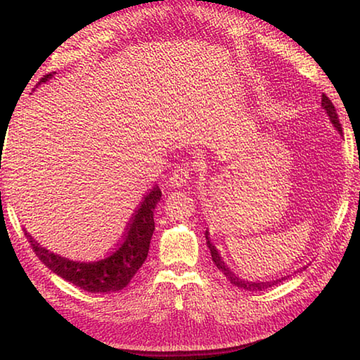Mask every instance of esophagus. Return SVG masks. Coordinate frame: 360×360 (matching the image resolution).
Here are the masks:
<instances>
[{
  "label": "esophagus",
  "instance_id": "obj_1",
  "mask_svg": "<svg viewBox=\"0 0 360 360\" xmlns=\"http://www.w3.org/2000/svg\"><path fill=\"white\" fill-rule=\"evenodd\" d=\"M191 167L188 165H181L179 168H176L174 172L169 176V186L172 187H181L186 186L188 179H191Z\"/></svg>",
  "mask_w": 360,
  "mask_h": 360
}]
</instances>
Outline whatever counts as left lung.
Instances as JSON below:
<instances>
[{"mask_svg": "<svg viewBox=\"0 0 360 360\" xmlns=\"http://www.w3.org/2000/svg\"><path fill=\"white\" fill-rule=\"evenodd\" d=\"M321 106H322V109H324V111H326L328 120H330V124L335 127V130H337V131L340 133V135H343V130H341V124H340L337 109H335V106L332 105V101L328 100V96H326L324 94H322V98H321ZM205 236H206V245H208V248H210L211 257H212V262H214V265L219 268V270H221V271L224 273L225 278H227L231 284L236 285V288L245 289V290H254V292L265 290V289H268V288H273V285H276V284H279V283L285 281V279L289 278V275H288V276H281V278L271 279V281H248V279H243V278H240L238 275H236L235 271H231L230 266H229L227 264H225V260L222 259L221 252H219L217 248L211 243V240H210V231H208V230H206ZM304 268H307V266H302L300 270H297V271H294V273L303 271Z\"/></svg>", "mask_w": 360, "mask_h": 360, "instance_id": "8db88e82", "label": "left lung"}]
</instances>
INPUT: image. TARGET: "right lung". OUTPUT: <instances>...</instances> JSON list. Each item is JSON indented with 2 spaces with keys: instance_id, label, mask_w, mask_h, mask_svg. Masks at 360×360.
I'll return each instance as SVG.
<instances>
[{
  "instance_id": "add662e5",
  "label": "right lung",
  "mask_w": 360,
  "mask_h": 360,
  "mask_svg": "<svg viewBox=\"0 0 360 360\" xmlns=\"http://www.w3.org/2000/svg\"><path fill=\"white\" fill-rule=\"evenodd\" d=\"M53 75L56 72L44 76L39 84L47 82ZM160 188H158V186L152 187L135 214H133L129 227H127L124 243L109 257L96 262H79L62 257L60 254L41 246L27 230L25 236L42 264L56 275L62 276L65 281L72 283L87 292H94V294L117 292L124 289L125 285H129L131 278L136 275L144 260L148 259L150 238L155 230L154 210L157 203L160 202Z\"/></svg>"
}]
</instances>
